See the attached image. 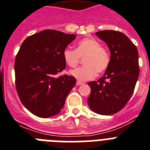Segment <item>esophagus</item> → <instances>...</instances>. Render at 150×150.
I'll return each mask as SVG.
<instances>
[{"label": "esophagus", "mask_w": 150, "mask_h": 150, "mask_svg": "<svg viewBox=\"0 0 150 150\" xmlns=\"http://www.w3.org/2000/svg\"><path fill=\"white\" fill-rule=\"evenodd\" d=\"M82 84H84V82H82V81H76V85H77V86H81V85H82Z\"/></svg>", "instance_id": "esophagus-1"}]
</instances>
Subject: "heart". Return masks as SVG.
I'll return each mask as SVG.
<instances>
[{"mask_svg": "<svg viewBox=\"0 0 150 150\" xmlns=\"http://www.w3.org/2000/svg\"><path fill=\"white\" fill-rule=\"evenodd\" d=\"M84 66L70 71L72 76L80 81L91 80L96 77L97 73L102 74L106 71L111 62L110 53L106 47L97 40L86 38L80 40L76 48L67 47L63 52V58L68 65L75 68L84 58Z\"/></svg>", "mask_w": 150, "mask_h": 150, "instance_id": "b5f03b06", "label": "heart"}]
</instances>
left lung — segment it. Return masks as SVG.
Listing matches in <instances>:
<instances>
[{
	"label": "left lung",
	"instance_id": "1",
	"mask_svg": "<svg viewBox=\"0 0 150 150\" xmlns=\"http://www.w3.org/2000/svg\"><path fill=\"white\" fill-rule=\"evenodd\" d=\"M96 35L109 47L111 62L104 76L88 82L91 88L88 104L95 112L109 115L124 108L132 96L139 75V53L123 33L106 30Z\"/></svg>",
	"mask_w": 150,
	"mask_h": 150
}]
</instances>
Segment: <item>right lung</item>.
Here are the masks:
<instances>
[{
  "label": "right lung",
  "instance_id": "add662e5",
  "mask_svg": "<svg viewBox=\"0 0 150 150\" xmlns=\"http://www.w3.org/2000/svg\"><path fill=\"white\" fill-rule=\"evenodd\" d=\"M75 35L44 30L24 40L14 62L15 86L24 106L38 117L48 118L61 112L76 79L56 75L65 69L63 52Z\"/></svg>",
  "mask_w": 150,
  "mask_h": 150
}]
</instances>
